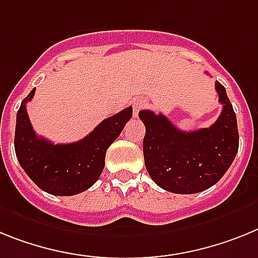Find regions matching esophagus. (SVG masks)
Segmentation results:
<instances>
[{"label": "esophagus", "instance_id": "1", "mask_svg": "<svg viewBox=\"0 0 258 258\" xmlns=\"http://www.w3.org/2000/svg\"><path fill=\"white\" fill-rule=\"evenodd\" d=\"M145 106V101L143 100V98H138L135 101V104H134V116H139V111L142 110L143 107Z\"/></svg>", "mask_w": 258, "mask_h": 258}]
</instances>
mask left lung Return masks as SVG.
<instances>
[{"instance_id": "8db88e82", "label": "left lung", "mask_w": 258, "mask_h": 258, "mask_svg": "<svg viewBox=\"0 0 258 258\" xmlns=\"http://www.w3.org/2000/svg\"><path fill=\"white\" fill-rule=\"evenodd\" d=\"M221 115L208 128L185 132L163 114L139 111L145 126L143 152L152 180L172 194H197L225 175L239 149L236 115L225 87L216 82Z\"/></svg>"}]
</instances>
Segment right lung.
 <instances>
[{"label":"right lung","instance_id":"1","mask_svg":"<svg viewBox=\"0 0 258 258\" xmlns=\"http://www.w3.org/2000/svg\"><path fill=\"white\" fill-rule=\"evenodd\" d=\"M36 88L28 93L17 113L14 147L22 169L42 191L55 196H73L95 184L105 166V156L126 123L132 106L102 120L86 138L70 144H53L33 131L26 104Z\"/></svg>","mask_w":258,"mask_h":258}]
</instances>
